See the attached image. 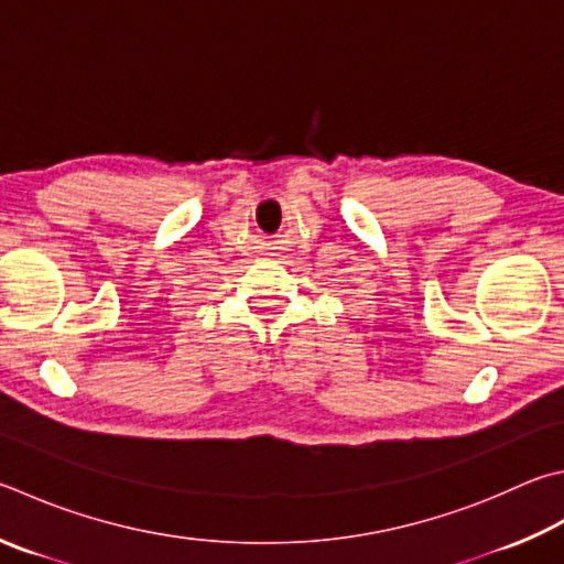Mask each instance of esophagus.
<instances>
[{
  "label": "esophagus",
  "instance_id": "obj_1",
  "mask_svg": "<svg viewBox=\"0 0 564 564\" xmlns=\"http://www.w3.org/2000/svg\"><path fill=\"white\" fill-rule=\"evenodd\" d=\"M261 253L263 256H279V241H275V239H269V241H261Z\"/></svg>",
  "mask_w": 564,
  "mask_h": 564
}]
</instances>
